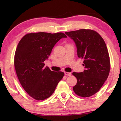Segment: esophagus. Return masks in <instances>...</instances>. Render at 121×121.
<instances>
[{
	"label": "esophagus",
	"mask_w": 121,
	"mask_h": 121,
	"mask_svg": "<svg viewBox=\"0 0 121 121\" xmlns=\"http://www.w3.org/2000/svg\"><path fill=\"white\" fill-rule=\"evenodd\" d=\"M65 74L67 76H70L71 75H72L70 73H69V72H65Z\"/></svg>",
	"instance_id": "obj_1"
}]
</instances>
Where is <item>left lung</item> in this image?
<instances>
[{"label":"left lung","mask_w":121,"mask_h":121,"mask_svg":"<svg viewBox=\"0 0 121 121\" xmlns=\"http://www.w3.org/2000/svg\"><path fill=\"white\" fill-rule=\"evenodd\" d=\"M65 33L75 42L78 57L84 60V72L73 73L77 79L73 89L79 96H91L101 89L110 73V60L106 45L101 36L92 30Z\"/></svg>","instance_id":"obj_1"}]
</instances>
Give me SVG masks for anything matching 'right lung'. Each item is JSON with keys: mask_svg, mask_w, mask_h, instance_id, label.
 <instances>
[{"mask_svg": "<svg viewBox=\"0 0 121 121\" xmlns=\"http://www.w3.org/2000/svg\"><path fill=\"white\" fill-rule=\"evenodd\" d=\"M67 36L62 32H39L26 34L16 48L14 66L21 85L36 100H43L53 93L64 73L44 66L57 42Z\"/></svg>", "mask_w": 121, "mask_h": 121, "instance_id": "right-lung-1", "label": "right lung"}]
</instances>
